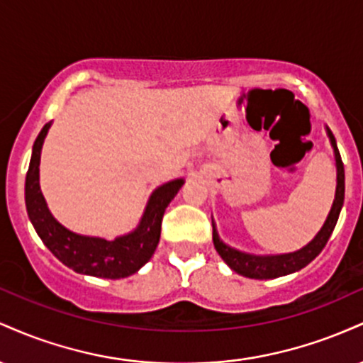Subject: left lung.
I'll return each instance as SVG.
<instances>
[{"mask_svg": "<svg viewBox=\"0 0 363 363\" xmlns=\"http://www.w3.org/2000/svg\"><path fill=\"white\" fill-rule=\"evenodd\" d=\"M329 141H331V147L335 150V158H336V194L335 201H333L331 211H329L326 222H324L323 228L318 232V235L311 240L306 247L298 249L295 252L289 254H274V256H256V254L242 252L239 249L232 247V245L225 244L218 237L216 232V225L211 220L213 225V244L216 252L220 254V257L230 266V269H234L235 273L242 274V277L254 278V280H269V278H278L285 277V274L295 273L298 269L306 268L311 261H314L319 256V252L323 251L324 245L328 244L329 237H331L333 230H335L336 222H338V216L345 201V169L343 162H341V155L336 147V140L333 136V133L326 128Z\"/></svg>", "mask_w": 363, "mask_h": 363, "instance_id": "obj_1", "label": "left lung"}]
</instances>
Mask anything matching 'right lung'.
I'll return each instance as SVG.
<instances>
[{"instance_id": "add662e5", "label": "right lung", "mask_w": 363, "mask_h": 363, "mask_svg": "<svg viewBox=\"0 0 363 363\" xmlns=\"http://www.w3.org/2000/svg\"><path fill=\"white\" fill-rule=\"evenodd\" d=\"M51 123L40 129L32 148L30 165L25 179V205L27 213L34 225L37 235L43 239L45 247L73 272L90 274L97 278H126L136 273L150 261L160 240L162 218L165 208L184 184V179H176L167 184L157 187L150 196L148 205L141 216L140 225L126 235L114 240L74 234L57 222L51 215L39 186L40 150Z\"/></svg>"}]
</instances>
